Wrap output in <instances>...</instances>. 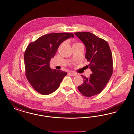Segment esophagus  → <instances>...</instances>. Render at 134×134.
<instances>
[{"mask_svg":"<svg viewBox=\"0 0 134 134\" xmlns=\"http://www.w3.org/2000/svg\"><path fill=\"white\" fill-rule=\"evenodd\" d=\"M69 74H70V75H71L72 76H75L77 75V73L74 72H70L69 73Z\"/></svg>","mask_w":134,"mask_h":134,"instance_id":"1","label":"esophagus"}]
</instances>
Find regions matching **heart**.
Segmentation results:
<instances>
[{
	"mask_svg": "<svg viewBox=\"0 0 134 134\" xmlns=\"http://www.w3.org/2000/svg\"><path fill=\"white\" fill-rule=\"evenodd\" d=\"M80 43H78V42H75V43H74V44L73 45V46H75V45H78V44H80Z\"/></svg>",
	"mask_w": 134,
	"mask_h": 134,
	"instance_id": "obj_1",
	"label": "heart"
}]
</instances>
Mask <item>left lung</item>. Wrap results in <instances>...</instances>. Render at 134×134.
Masks as SVG:
<instances>
[{"label": "left lung", "mask_w": 134, "mask_h": 134, "mask_svg": "<svg viewBox=\"0 0 134 134\" xmlns=\"http://www.w3.org/2000/svg\"><path fill=\"white\" fill-rule=\"evenodd\" d=\"M75 35L85 46V57L92 73L89 77H83V83L78 87L79 91L86 97L99 94L108 83L113 72L111 52L108 43L89 32H77Z\"/></svg>", "instance_id": "obj_1"}]
</instances>
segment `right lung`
<instances>
[{
	"instance_id": "obj_1",
	"label": "right lung",
	"mask_w": 134,
	"mask_h": 134,
	"mask_svg": "<svg viewBox=\"0 0 134 134\" xmlns=\"http://www.w3.org/2000/svg\"><path fill=\"white\" fill-rule=\"evenodd\" d=\"M72 33H51L41 36L27 46L24 54L26 76L34 89L43 95L50 94L59 87L67 73L50 67L60 45L74 38Z\"/></svg>"
}]
</instances>
